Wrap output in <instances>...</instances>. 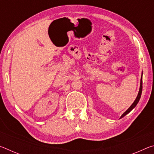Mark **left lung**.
I'll use <instances>...</instances> for the list:
<instances>
[{
  "mask_svg": "<svg viewBox=\"0 0 154 154\" xmlns=\"http://www.w3.org/2000/svg\"><path fill=\"white\" fill-rule=\"evenodd\" d=\"M142 89H143V79H142V77H141V79H140V89H139V94H138V96L136 98V100H134V102L132 103V105L130 106V107L128 108V109L126 111L124 112V113L122 114V116H121V118H123L124 116H126V114H128L129 113V112L132 110V109H134L135 106H136V105H137V103H139V101L140 100V96H141V93H142Z\"/></svg>",
  "mask_w": 154,
  "mask_h": 154,
  "instance_id": "obj_1",
  "label": "left lung"
}]
</instances>
